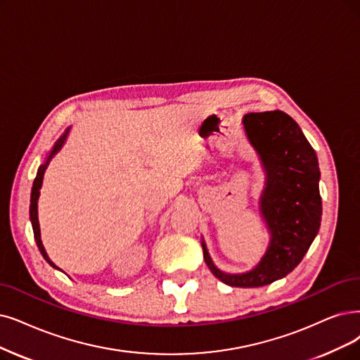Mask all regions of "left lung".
<instances>
[{
  "label": "left lung",
  "mask_w": 360,
  "mask_h": 360,
  "mask_svg": "<svg viewBox=\"0 0 360 360\" xmlns=\"http://www.w3.org/2000/svg\"><path fill=\"white\" fill-rule=\"evenodd\" d=\"M243 127L267 172L262 211L271 233L270 247L260 264L243 275H226L212 264L204 242L202 250L215 278L230 286L254 288L288 275L309 251L321 227V171L316 152L290 115L247 113Z\"/></svg>",
  "instance_id": "obj_1"
}]
</instances>
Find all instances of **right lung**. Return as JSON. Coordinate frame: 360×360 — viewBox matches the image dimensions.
I'll return each mask as SVG.
<instances>
[{"instance_id": "add662e5", "label": "right lung", "mask_w": 360, "mask_h": 360, "mask_svg": "<svg viewBox=\"0 0 360 360\" xmlns=\"http://www.w3.org/2000/svg\"><path fill=\"white\" fill-rule=\"evenodd\" d=\"M66 136H68V131L57 140V143H56V146L53 148V150H51V153L49 155V158H47V161H46V164H42L39 168H38V172H37V177H35V180H34V186H32V193H31V207H30V217H31V221H32V229H34V238H35V240H37V245H38V250H39V252L42 254V257L46 258V262L50 264V266H53V267H56L51 262H50V258H49V255H47V252H46V250H44V247H42V242H41V235H39V224H38V205H37V202H38V196H39V189H41V184H42V177H44V171L47 169V167H49V162H50V160H51V156L59 150L60 148H62V145H63V141H65V139H66ZM57 269V267H56Z\"/></svg>"}]
</instances>
